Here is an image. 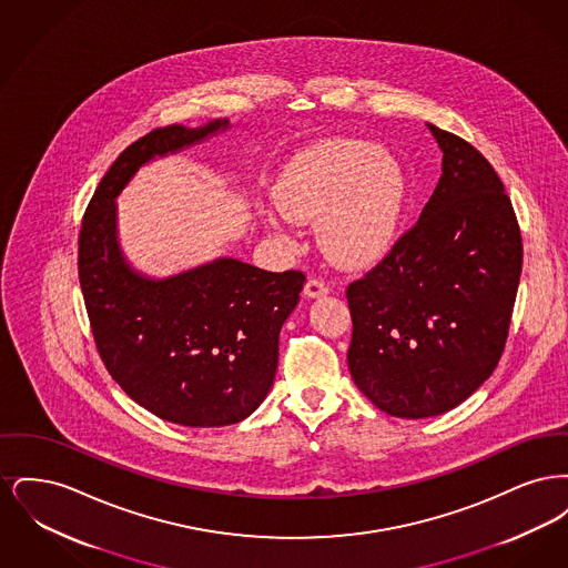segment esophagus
<instances>
[{
	"mask_svg": "<svg viewBox=\"0 0 568 568\" xmlns=\"http://www.w3.org/2000/svg\"><path fill=\"white\" fill-rule=\"evenodd\" d=\"M329 292V285L322 278H308L304 285V294L308 297H322Z\"/></svg>",
	"mask_w": 568,
	"mask_h": 568,
	"instance_id": "1",
	"label": "esophagus"
}]
</instances>
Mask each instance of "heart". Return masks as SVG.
Instances as JSON below:
<instances>
[{
  "label": "heart",
  "instance_id": "obj_1",
  "mask_svg": "<svg viewBox=\"0 0 568 568\" xmlns=\"http://www.w3.org/2000/svg\"><path fill=\"white\" fill-rule=\"evenodd\" d=\"M274 200L287 219H320L317 236L325 253L341 264L359 266L383 255L396 236L405 209V170L387 149L332 138L287 163ZM268 223L283 230L274 213H268Z\"/></svg>",
  "mask_w": 568,
  "mask_h": 568
}]
</instances>
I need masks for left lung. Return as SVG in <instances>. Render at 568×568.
<instances>
[{
  "mask_svg": "<svg viewBox=\"0 0 568 568\" xmlns=\"http://www.w3.org/2000/svg\"><path fill=\"white\" fill-rule=\"evenodd\" d=\"M443 174L419 221L347 287L349 371L394 417L464 403L505 352L521 274L514 204L486 158L428 123Z\"/></svg>",
  "mask_w": 568,
  "mask_h": 568,
  "instance_id": "obj_1",
  "label": "left lung"
}]
</instances>
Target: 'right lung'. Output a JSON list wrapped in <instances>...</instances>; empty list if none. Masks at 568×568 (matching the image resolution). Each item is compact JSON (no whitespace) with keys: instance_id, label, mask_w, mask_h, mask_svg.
I'll return each instance as SVG.
<instances>
[{"instance_id":"add662e5","label":"right lung","mask_w":568,"mask_h":568,"mask_svg":"<svg viewBox=\"0 0 568 568\" xmlns=\"http://www.w3.org/2000/svg\"><path fill=\"white\" fill-rule=\"evenodd\" d=\"M227 125H165L138 138L100 181L79 236L82 297L110 377L153 415L190 428L239 424L262 405L278 364V332L306 276L221 257L146 278L121 255L114 197L142 163Z\"/></svg>"}]
</instances>
